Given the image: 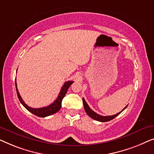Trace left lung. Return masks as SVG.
Returning <instances> with one entry per match:
<instances>
[{"label":"left lung","instance_id":"obj_1","mask_svg":"<svg viewBox=\"0 0 154 154\" xmlns=\"http://www.w3.org/2000/svg\"><path fill=\"white\" fill-rule=\"evenodd\" d=\"M82 100H83V104H84V109H85V111L86 112V114H88V116H90L91 118H92L94 120H96V121H100V122H106V121H109L110 120L113 119H114L116 117V116H117L119 114H121V112H122L123 110H124L125 108L127 107H125L124 109H123L122 111L119 112V113L114 114V115H112V116H101V115H99V114H98L97 113H96V112L93 111V110L91 109V108L89 107V106L88 105V104L86 103V102L85 101V100H84V98H82Z\"/></svg>","mask_w":154,"mask_h":154}]
</instances>
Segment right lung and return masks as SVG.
Instances as JSON below:
<instances>
[{
  "instance_id": "obj_1",
  "label": "right lung",
  "mask_w": 154,
  "mask_h": 154,
  "mask_svg": "<svg viewBox=\"0 0 154 154\" xmlns=\"http://www.w3.org/2000/svg\"><path fill=\"white\" fill-rule=\"evenodd\" d=\"M72 83V81H68L65 82L64 85L62 86L61 90H60L59 94H58V98H56V100L53 103H51V105L47 106V107H44L41 108H32L31 107H29V106H28L26 104L23 102L22 98H21L20 94H19V93L18 91V89H17L16 79H15V86H16L17 94L20 103L22 104L23 107H24L27 110H29V112H31L32 114H34V115L38 116L39 117H45V116H50L51 114H55L57 112L59 111L60 107H61V103L63 98H64L65 96H66L69 87H70V85Z\"/></svg>"
}]
</instances>
